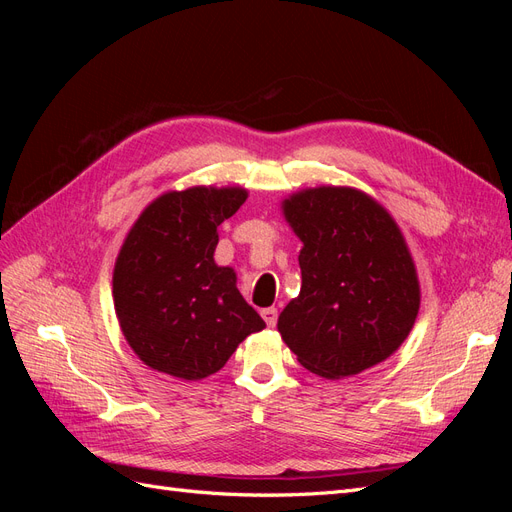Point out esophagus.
Returning a JSON list of instances; mask_svg holds the SVG:
<instances>
[{
    "label": "esophagus",
    "mask_w": 512,
    "mask_h": 512,
    "mask_svg": "<svg viewBox=\"0 0 512 512\" xmlns=\"http://www.w3.org/2000/svg\"><path fill=\"white\" fill-rule=\"evenodd\" d=\"M260 316L265 318V322L269 324V327H275V324H277V309L275 307H265L260 312Z\"/></svg>",
    "instance_id": "1"
}]
</instances>
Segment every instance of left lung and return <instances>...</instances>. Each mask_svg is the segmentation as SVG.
I'll return each instance as SVG.
<instances>
[{"label": "left lung", "mask_w": 512, "mask_h": 512, "mask_svg": "<svg viewBox=\"0 0 512 512\" xmlns=\"http://www.w3.org/2000/svg\"><path fill=\"white\" fill-rule=\"evenodd\" d=\"M282 209L303 241L301 292L277 320L286 346L327 380L389 359L421 305L414 260L391 213L361 190L333 185L292 194Z\"/></svg>", "instance_id": "left-lung-1"}]
</instances>
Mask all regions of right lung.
<instances>
[{
	"instance_id": "1",
	"label": "right lung",
	"mask_w": 512,
	"mask_h": 512,
	"mask_svg": "<svg viewBox=\"0 0 512 512\" xmlns=\"http://www.w3.org/2000/svg\"><path fill=\"white\" fill-rule=\"evenodd\" d=\"M243 188L158 196L130 228L113 271L123 337L147 367L181 380L220 371L247 335L265 329L237 290V275L213 260L218 226L245 203Z\"/></svg>"
}]
</instances>
